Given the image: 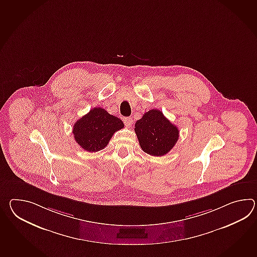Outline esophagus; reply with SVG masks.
<instances>
[{
    "mask_svg": "<svg viewBox=\"0 0 257 257\" xmlns=\"http://www.w3.org/2000/svg\"><path fill=\"white\" fill-rule=\"evenodd\" d=\"M123 121H124L126 126H128V127H131L133 125V123H134V120H133L131 117H124L123 118Z\"/></svg>",
    "mask_w": 257,
    "mask_h": 257,
    "instance_id": "esophagus-1",
    "label": "esophagus"
}]
</instances>
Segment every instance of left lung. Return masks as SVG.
I'll list each match as a JSON object with an SVG mask.
<instances>
[{"label":"left lung","instance_id":"left-lung-1","mask_svg":"<svg viewBox=\"0 0 257 257\" xmlns=\"http://www.w3.org/2000/svg\"><path fill=\"white\" fill-rule=\"evenodd\" d=\"M135 131L143 151L156 157L169 153L179 139L177 127L157 108L137 120Z\"/></svg>","mask_w":257,"mask_h":257}]
</instances>
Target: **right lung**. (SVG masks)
Masks as SVG:
<instances>
[{
    "label": "right lung",
    "instance_id": "right-lung-1",
    "mask_svg": "<svg viewBox=\"0 0 257 257\" xmlns=\"http://www.w3.org/2000/svg\"><path fill=\"white\" fill-rule=\"evenodd\" d=\"M124 127L122 120L102 108L90 109L74 123L73 134L76 143L88 152H97L107 147L115 132Z\"/></svg>",
    "mask_w": 257,
    "mask_h": 257
}]
</instances>
